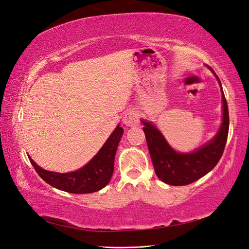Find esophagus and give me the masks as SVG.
I'll list each match as a JSON object with an SVG mask.
<instances>
[{
    "mask_svg": "<svg viewBox=\"0 0 249 249\" xmlns=\"http://www.w3.org/2000/svg\"><path fill=\"white\" fill-rule=\"evenodd\" d=\"M124 124L127 126H135L139 124V115L136 111L129 110L124 115Z\"/></svg>",
    "mask_w": 249,
    "mask_h": 249,
    "instance_id": "obj_1",
    "label": "esophagus"
}]
</instances>
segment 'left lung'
<instances>
[{"label": "left lung", "instance_id": "obj_1", "mask_svg": "<svg viewBox=\"0 0 249 249\" xmlns=\"http://www.w3.org/2000/svg\"><path fill=\"white\" fill-rule=\"evenodd\" d=\"M210 70L219 83L222 92V123L213 139L206 144L192 153H178L168 144L155 124L141 119L156 175L168 185L184 186L206 176L219 162L227 144L230 125L228 103L219 78L212 69Z\"/></svg>", "mask_w": 249, "mask_h": 249}]
</instances>
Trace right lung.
<instances>
[{"label": "right lung", "mask_w": 249, "mask_h": 249, "mask_svg": "<svg viewBox=\"0 0 249 249\" xmlns=\"http://www.w3.org/2000/svg\"><path fill=\"white\" fill-rule=\"evenodd\" d=\"M124 129L117 124L97 154L82 168L66 173L49 171L38 166L29 157L38 176L52 187L70 193L84 194L96 192L106 187L114 170V159Z\"/></svg>", "instance_id": "right-lung-1"}]
</instances>
